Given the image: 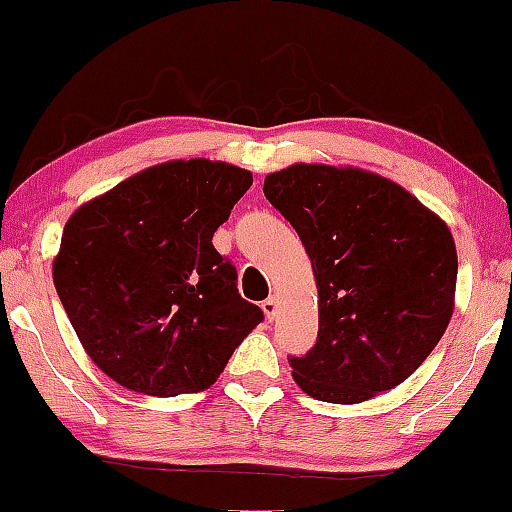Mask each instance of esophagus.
Segmentation results:
<instances>
[{
	"instance_id": "obj_1",
	"label": "esophagus",
	"mask_w": 512,
	"mask_h": 512,
	"mask_svg": "<svg viewBox=\"0 0 512 512\" xmlns=\"http://www.w3.org/2000/svg\"><path fill=\"white\" fill-rule=\"evenodd\" d=\"M261 309H263V314H266V319H275V314H278V297L271 295L268 300H263Z\"/></svg>"
}]
</instances>
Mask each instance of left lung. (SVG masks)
I'll use <instances>...</instances> for the list:
<instances>
[{"mask_svg": "<svg viewBox=\"0 0 512 512\" xmlns=\"http://www.w3.org/2000/svg\"><path fill=\"white\" fill-rule=\"evenodd\" d=\"M263 193L300 234L319 290V336L290 358L297 387L329 404L394 389L452 319L457 249L445 222L399 183L358 166L292 164Z\"/></svg>", "mask_w": 512, "mask_h": 512, "instance_id": "left-lung-1", "label": "left lung"}]
</instances>
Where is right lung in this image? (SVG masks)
Returning a JSON list of instances; mask_svg holds the SVG:
<instances>
[{
    "instance_id": "obj_1",
    "label": "right lung",
    "mask_w": 512,
    "mask_h": 512,
    "mask_svg": "<svg viewBox=\"0 0 512 512\" xmlns=\"http://www.w3.org/2000/svg\"><path fill=\"white\" fill-rule=\"evenodd\" d=\"M254 183L251 171L176 159L130 176L72 212L55 290L91 360L149 396L215 384L263 321L212 234Z\"/></svg>"
}]
</instances>
